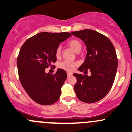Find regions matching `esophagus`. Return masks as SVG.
I'll return each mask as SVG.
<instances>
[{"instance_id": "1", "label": "esophagus", "mask_w": 132, "mask_h": 132, "mask_svg": "<svg viewBox=\"0 0 132 132\" xmlns=\"http://www.w3.org/2000/svg\"><path fill=\"white\" fill-rule=\"evenodd\" d=\"M67 76L68 77H70V76H72V73H71V72H67Z\"/></svg>"}]
</instances>
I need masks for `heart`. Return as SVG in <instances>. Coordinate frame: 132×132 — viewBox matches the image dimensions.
Listing matches in <instances>:
<instances>
[{
  "mask_svg": "<svg viewBox=\"0 0 132 132\" xmlns=\"http://www.w3.org/2000/svg\"><path fill=\"white\" fill-rule=\"evenodd\" d=\"M68 45L77 53L80 52L82 50V44L77 39H71V40L69 42ZM61 52H62V48H61L60 46H58L56 48V51H55V55H56V57H60L61 55ZM76 66H77V63L76 62H73L69 60L62 61L60 63H59V68L69 72L72 71Z\"/></svg>",
  "mask_w": 132,
  "mask_h": 132,
  "instance_id": "heart-1",
  "label": "heart"
}]
</instances>
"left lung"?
Returning a JSON list of instances; mask_svg holds the SVG:
<instances>
[{
  "instance_id": "left-lung-1",
  "label": "left lung",
  "mask_w": 132,
  "mask_h": 132,
  "mask_svg": "<svg viewBox=\"0 0 132 132\" xmlns=\"http://www.w3.org/2000/svg\"><path fill=\"white\" fill-rule=\"evenodd\" d=\"M73 36L84 42L87 48L86 59L78 69L91 72V76L73 73L77 79L74 90L77 98L86 103L102 100L111 89L115 79L118 59L113 43L104 35L92 29L73 31Z\"/></svg>"
}]
</instances>
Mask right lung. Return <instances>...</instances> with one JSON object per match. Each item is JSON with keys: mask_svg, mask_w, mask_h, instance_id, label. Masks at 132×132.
<instances>
[{"mask_svg": "<svg viewBox=\"0 0 132 132\" xmlns=\"http://www.w3.org/2000/svg\"><path fill=\"white\" fill-rule=\"evenodd\" d=\"M71 36L67 32H39L21 46L17 60L19 80L28 96L38 104L51 105L60 98L66 72L58 69L52 75L45 69L56 62V48Z\"/></svg>", "mask_w": 132, "mask_h": 132, "instance_id": "obj_1", "label": "right lung"}]
</instances>
